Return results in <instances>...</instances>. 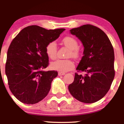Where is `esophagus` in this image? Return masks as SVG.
Here are the masks:
<instances>
[{
  "label": "esophagus",
  "mask_w": 124,
  "mask_h": 124,
  "mask_svg": "<svg viewBox=\"0 0 124 124\" xmlns=\"http://www.w3.org/2000/svg\"><path fill=\"white\" fill-rule=\"evenodd\" d=\"M65 74V72H58V75L59 76H63V75Z\"/></svg>",
  "instance_id": "1"
}]
</instances>
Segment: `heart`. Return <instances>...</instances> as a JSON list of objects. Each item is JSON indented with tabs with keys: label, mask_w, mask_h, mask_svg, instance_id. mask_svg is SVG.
Returning a JSON list of instances; mask_svg holds the SVG:
<instances>
[{
	"label": "heart",
	"mask_w": 124,
	"mask_h": 124,
	"mask_svg": "<svg viewBox=\"0 0 124 124\" xmlns=\"http://www.w3.org/2000/svg\"><path fill=\"white\" fill-rule=\"evenodd\" d=\"M62 42L70 49V57L72 56L74 58L78 57L80 50L78 48V42L76 39L70 36H67L63 38ZM57 48L56 42L51 41L47 44L46 47V52L49 58L53 60L55 59L57 56ZM51 67L53 70L65 72L72 70L74 67V63L70 59H57L51 63Z\"/></svg>",
	"instance_id": "b5f03b06"
}]
</instances>
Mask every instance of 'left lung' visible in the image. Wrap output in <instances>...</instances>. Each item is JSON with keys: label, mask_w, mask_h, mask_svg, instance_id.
<instances>
[{"label": "left lung", "mask_w": 124, "mask_h": 124, "mask_svg": "<svg viewBox=\"0 0 124 124\" xmlns=\"http://www.w3.org/2000/svg\"><path fill=\"white\" fill-rule=\"evenodd\" d=\"M70 32L83 43L84 56L68 89L72 97L80 102H95L106 95L114 79L113 47L107 35L92 24L72 29ZM83 72L84 75L79 74Z\"/></svg>", "instance_id": "left-lung-1"}]
</instances>
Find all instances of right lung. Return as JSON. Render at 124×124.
Wrapping results in <instances>:
<instances>
[{"instance_id":"1","label":"right lung","mask_w":124,"mask_h":124,"mask_svg":"<svg viewBox=\"0 0 124 124\" xmlns=\"http://www.w3.org/2000/svg\"><path fill=\"white\" fill-rule=\"evenodd\" d=\"M64 31L32 25L12 39L7 52L5 73L10 91L18 100L33 104L47 95L57 72L44 71L49 63L46 47Z\"/></svg>"}]
</instances>
